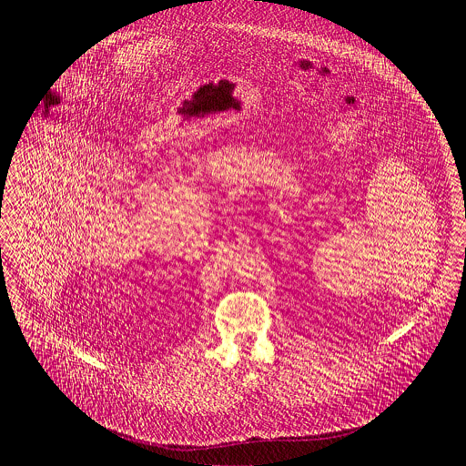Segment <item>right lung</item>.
<instances>
[{"label":"right lung","mask_w":466,"mask_h":466,"mask_svg":"<svg viewBox=\"0 0 466 466\" xmlns=\"http://www.w3.org/2000/svg\"><path fill=\"white\" fill-rule=\"evenodd\" d=\"M1 188H3V185H1Z\"/></svg>","instance_id":"obj_1"}]
</instances>
